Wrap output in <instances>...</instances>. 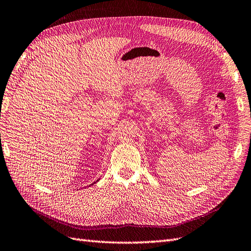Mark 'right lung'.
Listing matches in <instances>:
<instances>
[{
	"mask_svg": "<svg viewBox=\"0 0 251 251\" xmlns=\"http://www.w3.org/2000/svg\"><path fill=\"white\" fill-rule=\"evenodd\" d=\"M98 181H99V180H98ZM98 181H97V182H98ZM95 183H96V182H95ZM95 183H94V184H95ZM94 184H91V185H94Z\"/></svg>",
	"mask_w": 251,
	"mask_h": 251,
	"instance_id": "add662e5",
	"label": "right lung"
}]
</instances>
